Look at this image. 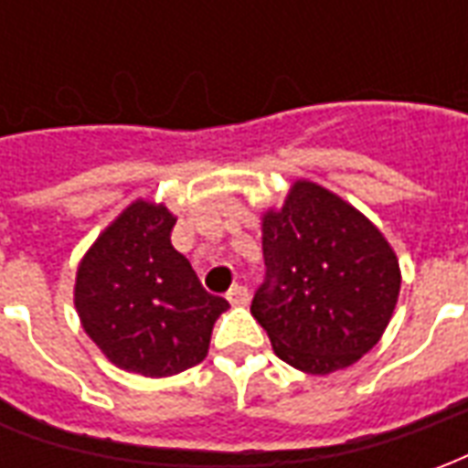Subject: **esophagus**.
Segmentation results:
<instances>
[{
    "mask_svg": "<svg viewBox=\"0 0 468 468\" xmlns=\"http://www.w3.org/2000/svg\"><path fill=\"white\" fill-rule=\"evenodd\" d=\"M228 301L233 305H245L250 301V291H248L245 285H233V288L228 291Z\"/></svg>",
    "mask_w": 468,
    "mask_h": 468,
    "instance_id": "34e87169",
    "label": "esophagus"
}]
</instances>
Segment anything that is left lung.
Masks as SVG:
<instances>
[{"instance_id": "obj_1", "label": "left lung", "mask_w": 468, "mask_h": 468, "mask_svg": "<svg viewBox=\"0 0 468 468\" xmlns=\"http://www.w3.org/2000/svg\"><path fill=\"white\" fill-rule=\"evenodd\" d=\"M263 258L250 314L281 361L325 376L378 344L401 271L381 230L353 205L298 180L283 207L263 215Z\"/></svg>"}]
</instances>
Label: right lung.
<instances>
[{
    "mask_svg": "<svg viewBox=\"0 0 468 468\" xmlns=\"http://www.w3.org/2000/svg\"><path fill=\"white\" fill-rule=\"evenodd\" d=\"M175 215L134 200L77 268L75 308L85 334L117 368L163 378L207 356L228 301L205 291L170 243Z\"/></svg>",
    "mask_w": 468,
    "mask_h": 468,
    "instance_id": "obj_1",
    "label": "right lung"
}]
</instances>
